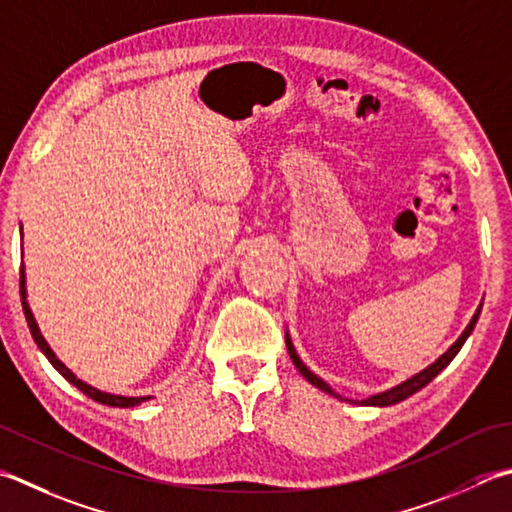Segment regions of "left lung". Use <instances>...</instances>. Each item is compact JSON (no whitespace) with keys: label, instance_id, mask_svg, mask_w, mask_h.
<instances>
[{"label":"left lung","instance_id":"1","mask_svg":"<svg viewBox=\"0 0 512 512\" xmlns=\"http://www.w3.org/2000/svg\"><path fill=\"white\" fill-rule=\"evenodd\" d=\"M479 313H482V308H477V313H475V317L470 319V324L466 326V330L462 333V337L457 339V342L450 346L446 353L437 359L435 364H430L428 368H424L422 373H417L415 377H410V379H406L404 384H399V386H395V388H390V390H386V393H379V395H373V397H368V399H364L362 404H366V406H393V404H399V402H404V399H408L410 395H415L417 390H422L426 384H430L433 382V379L442 373V370L453 362V357L459 353V350H462V346H464V342L468 339V335L473 333V328H475V324H477V319H479ZM286 346H288V355H290V359H293V364L297 366V370L299 373H302L310 384L313 386H317L319 390H324V393H328V395H333V397H339L333 388H330L324 379H319L317 375H313L310 373V370L302 364V359L297 357V353H295V348H293V344H290V337L286 335Z\"/></svg>","mask_w":512,"mask_h":512}]
</instances>
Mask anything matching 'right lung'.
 <instances>
[{
  "label": "right lung",
  "instance_id": "1",
  "mask_svg": "<svg viewBox=\"0 0 512 512\" xmlns=\"http://www.w3.org/2000/svg\"><path fill=\"white\" fill-rule=\"evenodd\" d=\"M19 293H22V308H24V315H26V322H28V328H30V333H33V339H35V344L42 348V353L48 357V362L53 364L59 373H62L70 384L73 386H77L79 390H82L84 395H88L90 399H95V402H99V404H106V406H117V408H130V406H137V404H142V402H146V399H150V397H122V395H108V393H102V390H97V388H93V386H88V384H84V382H79V379L70 373V370L59 362V359L55 357V353L53 350H50V346L46 344V339L42 337V333H39V328H37V324H35V317H33V313H30V308H28V302H26V284H24V270H22V275H19Z\"/></svg>",
  "mask_w": 512,
  "mask_h": 512
}]
</instances>
